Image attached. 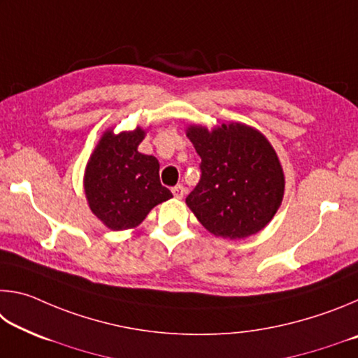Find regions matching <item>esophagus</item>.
Returning <instances> with one entry per match:
<instances>
[{"label": "esophagus", "mask_w": 358, "mask_h": 358, "mask_svg": "<svg viewBox=\"0 0 358 358\" xmlns=\"http://www.w3.org/2000/svg\"><path fill=\"white\" fill-rule=\"evenodd\" d=\"M172 192H173V196L177 197V199H183L186 189H185L183 185H177V186L172 187Z\"/></svg>", "instance_id": "1"}]
</instances>
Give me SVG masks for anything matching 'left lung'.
Masks as SVG:
<instances>
[{
  "mask_svg": "<svg viewBox=\"0 0 358 358\" xmlns=\"http://www.w3.org/2000/svg\"><path fill=\"white\" fill-rule=\"evenodd\" d=\"M187 137L201 156V180L186 197L187 207L216 237L241 240L257 234L280 208L284 175L270 142L241 123Z\"/></svg>",
  "mask_w": 358,
  "mask_h": 358,
  "instance_id": "left-lung-1",
  "label": "left lung"
}]
</instances>
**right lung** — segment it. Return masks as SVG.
<instances>
[{
	"instance_id": "obj_1",
	"label": "right lung",
	"mask_w": 358,
	"mask_h": 358,
	"mask_svg": "<svg viewBox=\"0 0 358 358\" xmlns=\"http://www.w3.org/2000/svg\"><path fill=\"white\" fill-rule=\"evenodd\" d=\"M143 136L141 128L118 136L108 131L88 161L85 194L90 208L112 230L138 226L151 208L172 197L161 185L156 157L137 151Z\"/></svg>"
}]
</instances>
